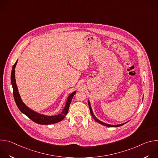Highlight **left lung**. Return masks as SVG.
<instances>
[{
	"instance_id": "left-lung-1",
	"label": "left lung",
	"mask_w": 158,
	"mask_h": 158,
	"mask_svg": "<svg viewBox=\"0 0 158 158\" xmlns=\"http://www.w3.org/2000/svg\"><path fill=\"white\" fill-rule=\"evenodd\" d=\"M88 104H89V107L90 112H91V116H93V118H94V119L96 122H98V123H100V124H102V125H104V126H107V127H119V126H122V125H123V124H125V123H124V124H118V125H110V124H108L104 123H103V122H101V121H99V119H98L95 117V116L94 115L93 112V110H92V109H91V104H90V102H89V101H88Z\"/></svg>"
}]
</instances>
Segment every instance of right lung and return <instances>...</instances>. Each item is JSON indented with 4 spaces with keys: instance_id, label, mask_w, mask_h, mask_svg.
I'll return each instance as SVG.
<instances>
[{
    "instance_id": "add662e5",
    "label": "right lung",
    "mask_w": 158,
    "mask_h": 158,
    "mask_svg": "<svg viewBox=\"0 0 158 158\" xmlns=\"http://www.w3.org/2000/svg\"><path fill=\"white\" fill-rule=\"evenodd\" d=\"M17 63V60L15 62V63L14 64L12 67V73H11V84L12 85V88H13L14 98L19 110L22 112V113H24L29 119H31L32 121L39 124H52L59 123L62 120H63L65 116H66V114H67V112H68L71 102L73 98L74 95L76 94V91L73 93L71 94H70V96L68 97V98H67L66 104L60 114L56 116H44L43 114H39L37 112H34V110L30 109L28 107H27L24 104V103L22 102L20 98V96L18 92V89L16 85L15 79V67L16 66Z\"/></svg>"
}]
</instances>
